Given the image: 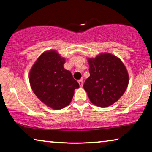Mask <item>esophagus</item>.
Here are the masks:
<instances>
[{"instance_id": "1", "label": "esophagus", "mask_w": 152, "mask_h": 152, "mask_svg": "<svg viewBox=\"0 0 152 152\" xmlns=\"http://www.w3.org/2000/svg\"><path fill=\"white\" fill-rule=\"evenodd\" d=\"M78 83H79V84H80V87H82L83 86V84H84V82H83V80H78Z\"/></svg>"}]
</instances>
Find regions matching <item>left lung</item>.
I'll return each instance as SVG.
<instances>
[{
    "mask_svg": "<svg viewBox=\"0 0 152 152\" xmlns=\"http://www.w3.org/2000/svg\"><path fill=\"white\" fill-rule=\"evenodd\" d=\"M90 77L84 84L91 102L107 107L117 102L125 92L129 75L121 60L109 53L88 59Z\"/></svg>",
    "mask_w": 152,
    "mask_h": 152,
    "instance_id": "1",
    "label": "left lung"
}]
</instances>
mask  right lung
I'll return each mask as SVG.
<instances>
[{
    "instance_id": "1",
    "label": "right lung",
    "mask_w": 152,
    "mask_h": 152,
    "mask_svg": "<svg viewBox=\"0 0 152 152\" xmlns=\"http://www.w3.org/2000/svg\"><path fill=\"white\" fill-rule=\"evenodd\" d=\"M65 59L56 51L43 53L30 72L33 92L40 100L53 109H61L71 102L78 82L64 68Z\"/></svg>"
}]
</instances>
